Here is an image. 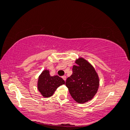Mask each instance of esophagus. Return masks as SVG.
Listing matches in <instances>:
<instances>
[{
  "instance_id": "obj_1",
  "label": "esophagus",
  "mask_w": 130,
  "mask_h": 130,
  "mask_svg": "<svg viewBox=\"0 0 130 130\" xmlns=\"http://www.w3.org/2000/svg\"><path fill=\"white\" fill-rule=\"evenodd\" d=\"M62 79L65 81L66 79H67V76H62Z\"/></svg>"
}]
</instances>
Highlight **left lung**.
Here are the masks:
<instances>
[{"mask_svg":"<svg viewBox=\"0 0 130 130\" xmlns=\"http://www.w3.org/2000/svg\"><path fill=\"white\" fill-rule=\"evenodd\" d=\"M72 74L66 80L65 85L73 99L78 103L91 100L98 92L99 78L94 67L83 58L75 61Z\"/></svg>","mask_w":130,"mask_h":130,"instance_id":"1","label":"left lung"}]
</instances>
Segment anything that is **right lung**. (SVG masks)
Instances as JSON below:
<instances>
[{
  "label": "right lung",
  "mask_w": 130,
  "mask_h": 130,
  "mask_svg": "<svg viewBox=\"0 0 130 130\" xmlns=\"http://www.w3.org/2000/svg\"><path fill=\"white\" fill-rule=\"evenodd\" d=\"M64 84L65 81L62 78L58 75L51 76L50 71L45 69L38 77L37 88L44 98H50L59 86Z\"/></svg>",
  "instance_id": "obj_1"
}]
</instances>
